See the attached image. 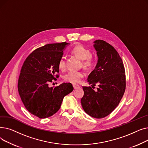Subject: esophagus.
<instances>
[{"label": "esophagus", "mask_w": 148, "mask_h": 148, "mask_svg": "<svg viewBox=\"0 0 148 148\" xmlns=\"http://www.w3.org/2000/svg\"><path fill=\"white\" fill-rule=\"evenodd\" d=\"M73 88H74V89H77V88H80V86H79V85H78V84H73Z\"/></svg>", "instance_id": "34e87169"}]
</instances>
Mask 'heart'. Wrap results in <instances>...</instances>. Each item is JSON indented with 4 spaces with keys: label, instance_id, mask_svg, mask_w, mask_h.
<instances>
[{
    "label": "heart",
    "instance_id": "1",
    "mask_svg": "<svg viewBox=\"0 0 148 148\" xmlns=\"http://www.w3.org/2000/svg\"><path fill=\"white\" fill-rule=\"evenodd\" d=\"M71 53L82 60L83 66L86 69H90L95 64V60L92 56V53L90 50L84 47L81 44L77 45L71 50ZM65 59L62 56L58 63V67L60 69L64 70L65 68ZM84 73L80 71H69L64 75V80L71 83H79L84 77Z\"/></svg>",
    "mask_w": 148,
    "mask_h": 148
}]
</instances>
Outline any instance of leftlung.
Masks as SVG:
<instances>
[{
    "mask_svg": "<svg viewBox=\"0 0 148 148\" xmlns=\"http://www.w3.org/2000/svg\"><path fill=\"white\" fill-rule=\"evenodd\" d=\"M98 56L95 68L89 75V84L99 88L83 86L81 103L84 112L93 118H103L118 106L126 88L125 71L121 58L112 45L103 40L94 41Z\"/></svg>",
    "mask_w": 148,
    "mask_h": 148,
    "instance_id": "left-lung-1",
    "label": "left lung"
}]
</instances>
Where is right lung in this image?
<instances>
[{
  "label": "right lung",
  "instance_id": "1",
  "mask_svg": "<svg viewBox=\"0 0 148 148\" xmlns=\"http://www.w3.org/2000/svg\"><path fill=\"white\" fill-rule=\"evenodd\" d=\"M68 44L65 42L49 44L38 48L22 65L18 81L19 95L28 112L39 118L56 113L64 97L74 89L70 83L54 88L49 85L59 77V60Z\"/></svg>",
  "mask_w": 148,
  "mask_h": 148
}]
</instances>
